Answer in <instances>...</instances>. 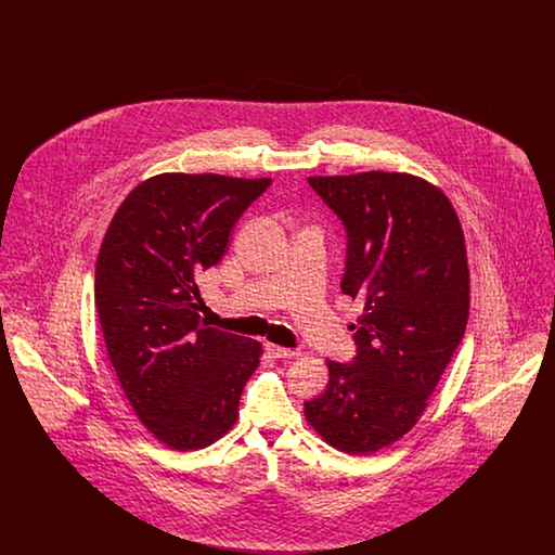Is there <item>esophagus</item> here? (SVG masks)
I'll return each mask as SVG.
<instances>
[{"label":"esophagus","instance_id":"obj_1","mask_svg":"<svg viewBox=\"0 0 555 555\" xmlns=\"http://www.w3.org/2000/svg\"><path fill=\"white\" fill-rule=\"evenodd\" d=\"M264 347L266 351H268L272 358H279V360H287V358L297 356V351L289 349V347H281V345L274 344H266Z\"/></svg>","mask_w":555,"mask_h":555}]
</instances>
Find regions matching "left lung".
<instances>
[{"instance_id":"left-lung-1","label":"left lung","mask_w":555,"mask_h":555,"mask_svg":"<svg viewBox=\"0 0 555 555\" xmlns=\"http://www.w3.org/2000/svg\"><path fill=\"white\" fill-rule=\"evenodd\" d=\"M347 231L341 291L364 301L351 364L328 360V385L306 421L335 449L366 455L423 416L464 337L470 270L460 218L439 186L405 172L310 177Z\"/></svg>"}]
</instances>
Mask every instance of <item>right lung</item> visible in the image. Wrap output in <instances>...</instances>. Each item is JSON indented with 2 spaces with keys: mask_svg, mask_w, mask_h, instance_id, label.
I'll return each mask as SVG.
<instances>
[{
  "mask_svg": "<svg viewBox=\"0 0 555 555\" xmlns=\"http://www.w3.org/2000/svg\"><path fill=\"white\" fill-rule=\"evenodd\" d=\"M272 179L164 172L114 214L95 264L107 356L139 421L164 446L204 449L237 423L262 345L202 324L197 276Z\"/></svg>",
  "mask_w": 555,
  "mask_h": 555,
  "instance_id": "1",
  "label": "right lung"
}]
</instances>
